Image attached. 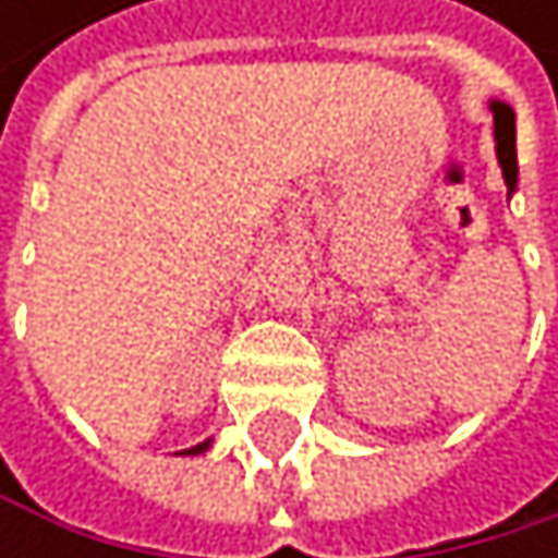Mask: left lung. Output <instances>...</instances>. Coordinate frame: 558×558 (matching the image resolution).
I'll return each mask as SVG.
<instances>
[{
	"label": "left lung",
	"instance_id": "left-lung-1",
	"mask_svg": "<svg viewBox=\"0 0 558 558\" xmlns=\"http://www.w3.org/2000/svg\"><path fill=\"white\" fill-rule=\"evenodd\" d=\"M492 106V120H496V157L506 177L509 194L519 183V163H515V113L509 102H488Z\"/></svg>",
	"mask_w": 558,
	"mask_h": 558
}]
</instances>
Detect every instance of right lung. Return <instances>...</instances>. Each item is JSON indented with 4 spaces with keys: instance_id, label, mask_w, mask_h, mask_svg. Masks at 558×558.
Instances as JSON below:
<instances>
[{
    "instance_id": "right-lung-1",
    "label": "right lung",
    "mask_w": 558,
    "mask_h": 558,
    "mask_svg": "<svg viewBox=\"0 0 558 558\" xmlns=\"http://www.w3.org/2000/svg\"><path fill=\"white\" fill-rule=\"evenodd\" d=\"M210 445H214V438H207V441H201V445H194V448H183V452H177V456H204Z\"/></svg>"
}]
</instances>
